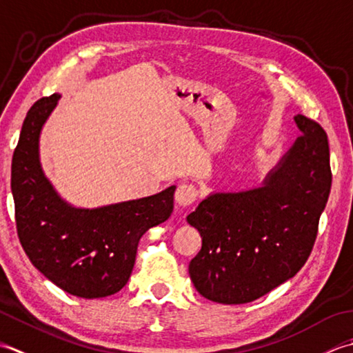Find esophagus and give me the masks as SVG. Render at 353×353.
Returning a JSON list of instances; mask_svg holds the SVG:
<instances>
[{"label":"esophagus","instance_id":"esophagus-1","mask_svg":"<svg viewBox=\"0 0 353 353\" xmlns=\"http://www.w3.org/2000/svg\"><path fill=\"white\" fill-rule=\"evenodd\" d=\"M199 190L193 184H179L175 192V203L181 207H189L195 203Z\"/></svg>","mask_w":353,"mask_h":353}]
</instances>
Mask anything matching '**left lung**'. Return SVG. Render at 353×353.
I'll return each mask as SVG.
<instances>
[{
	"label": "left lung",
	"instance_id": "1",
	"mask_svg": "<svg viewBox=\"0 0 353 353\" xmlns=\"http://www.w3.org/2000/svg\"><path fill=\"white\" fill-rule=\"evenodd\" d=\"M294 120L301 135L262 187L214 193L187 216L203 239L189 274L208 300L254 301L296 276L311 254L332 172L325 129L301 114Z\"/></svg>",
	"mask_w": 353,
	"mask_h": 353
}]
</instances>
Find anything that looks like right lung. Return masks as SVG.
Here are the masks:
<instances>
[{
    "mask_svg": "<svg viewBox=\"0 0 353 353\" xmlns=\"http://www.w3.org/2000/svg\"><path fill=\"white\" fill-rule=\"evenodd\" d=\"M59 96L28 110L12 158V193L21 245L48 280L71 296L119 292L131 276L140 237L174 210L175 185L154 196L108 207H70L42 174L39 132Z\"/></svg>",
    "mask_w": 353,
    "mask_h": 353,
    "instance_id": "1",
    "label": "right lung"
}]
</instances>
